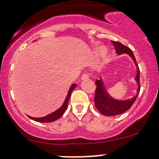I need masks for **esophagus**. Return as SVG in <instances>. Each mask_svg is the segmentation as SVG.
Instances as JSON below:
<instances>
[{"label": "esophagus", "mask_w": 159, "mask_h": 159, "mask_svg": "<svg viewBox=\"0 0 159 159\" xmlns=\"http://www.w3.org/2000/svg\"><path fill=\"white\" fill-rule=\"evenodd\" d=\"M87 79H89V74L88 73L83 74L82 76H81V80H87Z\"/></svg>", "instance_id": "esophagus-1"}]
</instances>
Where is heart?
Returning a JSON list of instances; mask_svg holds the SVG:
<instances>
[{
	"instance_id": "1",
	"label": "heart",
	"mask_w": 159,
	"mask_h": 159,
	"mask_svg": "<svg viewBox=\"0 0 159 159\" xmlns=\"http://www.w3.org/2000/svg\"><path fill=\"white\" fill-rule=\"evenodd\" d=\"M106 51V48L103 46H101V47H98L96 50V54L98 55H101V54H103L104 53H105Z\"/></svg>"
}]
</instances>
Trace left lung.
I'll list each match as a JSON object with an SVG mask.
<instances>
[{
	"label": "left lung",
	"instance_id": "obj_1",
	"mask_svg": "<svg viewBox=\"0 0 159 159\" xmlns=\"http://www.w3.org/2000/svg\"><path fill=\"white\" fill-rule=\"evenodd\" d=\"M116 49V53L118 54H127L130 56L135 65L137 68V73L135 77V80L138 85V89H137V95L132 98L131 99L128 100H116L115 98H111L108 93L107 92L106 88L105 87L102 79H100L96 81V91H95L94 96V103L97 109L100 111L102 115L106 116H118V115L122 114L123 112L127 111L130 108V107L134 105V101L137 99L138 96L139 91H140V69H139L138 66H137V61L134 55L133 51L129 49L128 47L122 44L119 42L111 41Z\"/></svg>",
	"mask_w": 159,
	"mask_h": 159
}]
</instances>
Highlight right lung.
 <instances>
[{"mask_svg": "<svg viewBox=\"0 0 159 159\" xmlns=\"http://www.w3.org/2000/svg\"><path fill=\"white\" fill-rule=\"evenodd\" d=\"M75 87H76V84H72V86H71L70 89H69V93H68L67 96H66V100H65L64 103H63V105H61L58 109L56 110V111H53L52 113L48 115V116H43V117H40V118H34V117H31V116H28L30 118V119H33V120L37 121V122H51L58 119L61 116H62L63 113L65 112V111H66V108H67L68 103H69L71 93H72V92L73 91L74 89L75 88Z\"/></svg>", "mask_w": 159, "mask_h": 159, "instance_id": "obj_1", "label": "right lung"}]
</instances>
